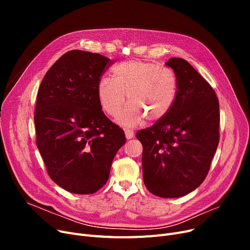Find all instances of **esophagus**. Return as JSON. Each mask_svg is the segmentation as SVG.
I'll use <instances>...</instances> for the list:
<instances>
[{
    "instance_id": "1",
    "label": "esophagus",
    "mask_w": 250,
    "mask_h": 250,
    "mask_svg": "<svg viewBox=\"0 0 250 250\" xmlns=\"http://www.w3.org/2000/svg\"><path fill=\"white\" fill-rule=\"evenodd\" d=\"M125 133L126 139H132L134 137V130L132 128H125Z\"/></svg>"
}]
</instances>
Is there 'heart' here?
<instances>
[{
    "instance_id": "1",
    "label": "heart",
    "mask_w": 250,
    "mask_h": 250,
    "mask_svg": "<svg viewBox=\"0 0 250 250\" xmlns=\"http://www.w3.org/2000/svg\"><path fill=\"white\" fill-rule=\"evenodd\" d=\"M112 79L102 77L97 96L102 110L116 116L125 103L128 106L117 117L120 124L135 125L145 117L156 122L172 108L178 92V79L173 70L158 63L128 61L112 68Z\"/></svg>"
}]
</instances>
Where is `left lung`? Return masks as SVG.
Wrapping results in <instances>:
<instances>
[{
	"label": "left lung",
	"instance_id": "left-lung-1",
	"mask_svg": "<svg viewBox=\"0 0 250 250\" xmlns=\"http://www.w3.org/2000/svg\"><path fill=\"white\" fill-rule=\"evenodd\" d=\"M166 65L178 79L175 102L162 120L136 137L143 145L147 189L160 198H179L199 188L208 173L220 139L219 100L186 60L171 58Z\"/></svg>",
	"mask_w": 250,
	"mask_h": 250
}]
</instances>
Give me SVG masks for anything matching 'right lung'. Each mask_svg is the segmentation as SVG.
<instances>
[{"mask_svg": "<svg viewBox=\"0 0 250 250\" xmlns=\"http://www.w3.org/2000/svg\"><path fill=\"white\" fill-rule=\"evenodd\" d=\"M114 61L79 49L62 55L39 86L36 145L49 177L63 189L92 194L107 182L125 132L102 111L97 85Z\"/></svg>", "mask_w": 250, "mask_h": 250, "instance_id": "obj_1", "label": "right lung"}]
</instances>
